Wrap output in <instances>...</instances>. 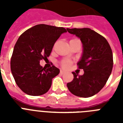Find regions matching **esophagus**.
Here are the masks:
<instances>
[{"instance_id": "1", "label": "esophagus", "mask_w": 123, "mask_h": 123, "mask_svg": "<svg viewBox=\"0 0 123 123\" xmlns=\"http://www.w3.org/2000/svg\"><path fill=\"white\" fill-rule=\"evenodd\" d=\"M60 73H61V75H63V74H64V73H65V72H64L63 70H61V71H60Z\"/></svg>"}]
</instances>
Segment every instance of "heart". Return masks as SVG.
<instances>
[{
	"mask_svg": "<svg viewBox=\"0 0 123 123\" xmlns=\"http://www.w3.org/2000/svg\"><path fill=\"white\" fill-rule=\"evenodd\" d=\"M70 64H71V62L69 61H64L62 62L61 63L62 66L64 68H68L70 66Z\"/></svg>",
	"mask_w": 123,
	"mask_h": 123,
	"instance_id": "heart-1",
	"label": "heart"
}]
</instances>
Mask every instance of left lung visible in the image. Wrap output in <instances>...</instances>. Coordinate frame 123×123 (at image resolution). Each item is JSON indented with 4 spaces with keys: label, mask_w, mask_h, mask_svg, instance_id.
Wrapping results in <instances>:
<instances>
[{
    "label": "left lung",
    "mask_w": 123,
    "mask_h": 123,
    "mask_svg": "<svg viewBox=\"0 0 123 123\" xmlns=\"http://www.w3.org/2000/svg\"><path fill=\"white\" fill-rule=\"evenodd\" d=\"M75 34L83 44V54L77 63L83 75L72 72L73 80L67 87L74 95L88 98L97 94L105 86L113 68V54L110 44L105 37L89 28L67 29Z\"/></svg>",
    "instance_id": "obj_1"
}]
</instances>
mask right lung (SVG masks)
Masks as SVG:
<instances>
[{"instance_id":"right-lung-1","label":"right lung","mask_w":123,"mask_h":123,"mask_svg":"<svg viewBox=\"0 0 123 123\" xmlns=\"http://www.w3.org/2000/svg\"><path fill=\"white\" fill-rule=\"evenodd\" d=\"M66 32L63 27L39 24L20 35L11 56V70L16 84L25 93L40 96L50 89L52 79L60 70L55 66L46 69L39 62L49 57L55 43Z\"/></svg>"}]
</instances>
